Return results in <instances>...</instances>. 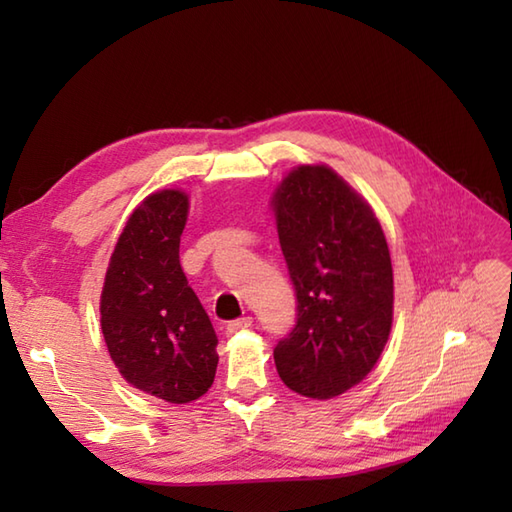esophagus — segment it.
<instances>
[{
  "label": "esophagus",
  "mask_w": 512,
  "mask_h": 512,
  "mask_svg": "<svg viewBox=\"0 0 512 512\" xmlns=\"http://www.w3.org/2000/svg\"><path fill=\"white\" fill-rule=\"evenodd\" d=\"M253 325V317H242V319H233L226 323V332H237V330H246Z\"/></svg>",
  "instance_id": "1"
}]
</instances>
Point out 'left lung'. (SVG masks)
I'll return each instance as SVG.
<instances>
[{"label": "left lung", "instance_id": "obj_1", "mask_svg": "<svg viewBox=\"0 0 512 512\" xmlns=\"http://www.w3.org/2000/svg\"><path fill=\"white\" fill-rule=\"evenodd\" d=\"M297 325L275 347L286 387L328 400L361 383L394 319L387 239L361 195L325 165H301L273 195Z\"/></svg>", "mask_w": 512, "mask_h": 512}]
</instances>
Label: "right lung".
Returning <instances> with one entry per match:
<instances>
[{
  "label": "right lung",
  "mask_w": 512,
  "mask_h": 512,
  "mask_svg": "<svg viewBox=\"0 0 512 512\" xmlns=\"http://www.w3.org/2000/svg\"><path fill=\"white\" fill-rule=\"evenodd\" d=\"M189 198L162 189L140 202L118 237L101 292V330L129 385L184 405L213 385L217 336L180 266Z\"/></svg>",
  "instance_id": "right-lung-1"
}]
</instances>
